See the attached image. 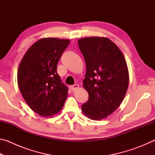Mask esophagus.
Returning <instances> with one entry per match:
<instances>
[{"instance_id": "obj_1", "label": "esophagus", "mask_w": 155, "mask_h": 155, "mask_svg": "<svg viewBox=\"0 0 155 155\" xmlns=\"http://www.w3.org/2000/svg\"><path fill=\"white\" fill-rule=\"evenodd\" d=\"M78 87H79V85H78V84H74V85L70 86V88H71L72 90L74 91V90H77V89H78Z\"/></svg>"}]
</instances>
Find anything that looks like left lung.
<instances>
[{"mask_svg": "<svg viewBox=\"0 0 155 155\" xmlns=\"http://www.w3.org/2000/svg\"><path fill=\"white\" fill-rule=\"evenodd\" d=\"M78 44L87 69L83 85L89 94L81 109L91 120L105 118L118 108L127 93V62L118 47L107 38H85Z\"/></svg>", "mask_w": 155, "mask_h": 155, "instance_id": "1", "label": "left lung"}]
</instances>
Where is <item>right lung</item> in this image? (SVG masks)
I'll return each mask as SVG.
<instances>
[{
	"label": "right lung",
	"instance_id": "obj_1",
	"mask_svg": "<svg viewBox=\"0 0 155 155\" xmlns=\"http://www.w3.org/2000/svg\"><path fill=\"white\" fill-rule=\"evenodd\" d=\"M70 40L43 38L33 44L21 61L18 84L30 108L42 116L56 114L63 108L68 88L57 74V64Z\"/></svg>",
	"mask_w": 155,
	"mask_h": 155
}]
</instances>
